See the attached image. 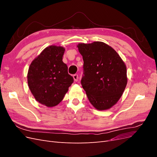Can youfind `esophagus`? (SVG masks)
Instances as JSON below:
<instances>
[{
  "label": "esophagus",
  "mask_w": 157,
  "mask_h": 157,
  "mask_svg": "<svg viewBox=\"0 0 157 157\" xmlns=\"http://www.w3.org/2000/svg\"><path fill=\"white\" fill-rule=\"evenodd\" d=\"M73 78H74V80L75 82H77V81H78V75H77V74H75V75H73Z\"/></svg>",
  "instance_id": "esophagus-1"
}]
</instances>
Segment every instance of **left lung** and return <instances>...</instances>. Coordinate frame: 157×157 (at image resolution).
Instances as JSON below:
<instances>
[{"label":"left lung","instance_id":"8db88e82","mask_svg":"<svg viewBox=\"0 0 157 157\" xmlns=\"http://www.w3.org/2000/svg\"><path fill=\"white\" fill-rule=\"evenodd\" d=\"M77 46L84 61L81 84L90 102L98 110L110 109L126 86L124 61L115 50L102 42Z\"/></svg>","mask_w":157,"mask_h":157}]
</instances>
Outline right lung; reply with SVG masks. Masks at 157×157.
I'll list each match as a JSON object with an SVG mask.
<instances>
[{"label": "right lung", "mask_w": 157, "mask_h": 157, "mask_svg": "<svg viewBox=\"0 0 157 157\" xmlns=\"http://www.w3.org/2000/svg\"><path fill=\"white\" fill-rule=\"evenodd\" d=\"M65 48L50 46L32 61L27 74L29 88L35 99L47 107H54L64 98L73 78L63 62Z\"/></svg>", "instance_id": "add662e5"}]
</instances>
